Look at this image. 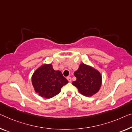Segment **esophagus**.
<instances>
[{"label": "esophagus", "instance_id": "34e87169", "mask_svg": "<svg viewBox=\"0 0 132 132\" xmlns=\"http://www.w3.org/2000/svg\"><path fill=\"white\" fill-rule=\"evenodd\" d=\"M66 79H68L69 82H71L72 81V78H71V77H70V76H68V77L66 78Z\"/></svg>", "mask_w": 132, "mask_h": 132}]
</instances>
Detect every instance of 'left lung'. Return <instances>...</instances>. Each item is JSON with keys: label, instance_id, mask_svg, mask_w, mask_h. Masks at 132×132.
<instances>
[{"label": "left lung", "instance_id": "obj_1", "mask_svg": "<svg viewBox=\"0 0 132 132\" xmlns=\"http://www.w3.org/2000/svg\"><path fill=\"white\" fill-rule=\"evenodd\" d=\"M74 75L76 80L73 81V85L76 86L82 95L91 97L100 90L102 77L100 73L95 69L82 63Z\"/></svg>", "mask_w": 132, "mask_h": 132}]
</instances>
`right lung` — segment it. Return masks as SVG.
Wrapping results in <instances>:
<instances>
[{
  "label": "right lung",
  "instance_id": "obj_1",
  "mask_svg": "<svg viewBox=\"0 0 132 132\" xmlns=\"http://www.w3.org/2000/svg\"><path fill=\"white\" fill-rule=\"evenodd\" d=\"M68 80L59 70H54L51 64H44L35 70L32 76L35 91L42 97L50 98L60 93Z\"/></svg>",
  "mask_w": 132,
  "mask_h": 132
}]
</instances>
